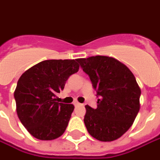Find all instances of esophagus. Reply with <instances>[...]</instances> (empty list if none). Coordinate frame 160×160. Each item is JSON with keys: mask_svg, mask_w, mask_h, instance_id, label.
<instances>
[{"mask_svg": "<svg viewBox=\"0 0 160 160\" xmlns=\"http://www.w3.org/2000/svg\"><path fill=\"white\" fill-rule=\"evenodd\" d=\"M74 105H75V106H79V105H81V103H78V102L76 101V102H74Z\"/></svg>", "mask_w": 160, "mask_h": 160, "instance_id": "esophagus-1", "label": "esophagus"}]
</instances>
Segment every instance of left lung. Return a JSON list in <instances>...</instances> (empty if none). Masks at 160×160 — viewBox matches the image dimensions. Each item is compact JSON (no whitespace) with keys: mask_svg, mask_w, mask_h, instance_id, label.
I'll use <instances>...</instances> for the list:
<instances>
[{"mask_svg":"<svg viewBox=\"0 0 160 160\" xmlns=\"http://www.w3.org/2000/svg\"><path fill=\"white\" fill-rule=\"evenodd\" d=\"M77 61L98 97L96 109L85 106L88 132L103 142L119 138L132 125L140 108L141 90L134 75L113 57L96 56Z\"/></svg>","mask_w":160,"mask_h":160,"instance_id":"obj_1","label":"left lung"}]
</instances>
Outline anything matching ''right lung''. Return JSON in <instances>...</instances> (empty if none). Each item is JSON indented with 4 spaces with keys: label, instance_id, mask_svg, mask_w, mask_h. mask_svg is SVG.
I'll use <instances>...</instances> for the list:
<instances>
[{
    "label": "right lung",
    "instance_id": "right-lung-1",
    "mask_svg": "<svg viewBox=\"0 0 160 160\" xmlns=\"http://www.w3.org/2000/svg\"><path fill=\"white\" fill-rule=\"evenodd\" d=\"M78 69L77 59L45 60L21 76L14 93L16 112L33 137L52 140L65 132L74 105L56 102L55 98Z\"/></svg>",
    "mask_w": 160,
    "mask_h": 160
}]
</instances>
